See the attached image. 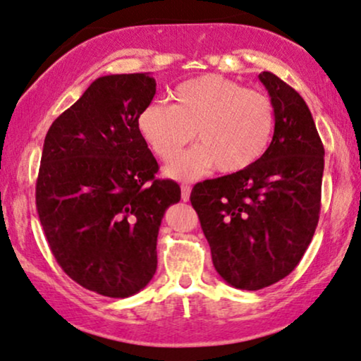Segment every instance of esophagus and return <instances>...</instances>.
<instances>
[{
	"label": "esophagus",
	"instance_id": "34e87169",
	"mask_svg": "<svg viewBox=\"0 0 361 361\" xmlns=\"http://www.w3.org/2000/svg\"><path fill=\"white\" fill-rule=\"evenodd\" d=\"M180 197H182V201L184 202H188L189 201V197H190V185H180Z\"/></svg>",
	"mask_w": 361,
	"mask_h": 361
}]
</instances>
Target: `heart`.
Segmentation results:
<instances>
[{"mask_svg": "<svg viewBox=\"0 0 361 361\" xmlns=\"http://www.w3.org/2000/svg\"><path fill=\"white\" fill-rule=\"evenodd\" d=\"M173 105L149 102L137 117V128L154 154L171 162L192 140L199 145L180 155L167 173L195 179L211 167L224 173L251 167L268 149L274 130L271 99L221 75H202L180 83Z\"/></svg>", "mask_w": 361, "mask_h": 361, "instance_id": "b5f03b06", "label": "heart"}]
</instances>
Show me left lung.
<instances>
[{
	"label": "left lung",
	"mask_w": 361,
	"mask_h": 361,
	"mask_svg": "<svg viewBox=\"0 0 361 361\" xmlns=\"http://www.w3.org/2000/svg\"><path fill=\"white\" fill-rule=\"evenodd\" d=\"M274 135L251 167L194 185L190 204L226 283L256 291L286 278L313 239L322 207L324 149L295 88L259 73Z\"/></svg>",
	"instance_id": "left-lung-1"
}]
</instances>
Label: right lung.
I'll return each mask as SVG.
<instances>
[{"instance_id": "add662e5", "label": "right lung", "mask_w": 361, "mask_h": 361, "mask_svg": "<svg viewBox=\"0 0 361 361\" xmlns=\"http://www.w3.org/2000/svg\"><path fill=\"white\" fill-rule=\"evenodd\" d=\"M155 85L149 73L97 78L44 137L35 194L44 238L61 269L102 296L149 284L160 222L180 201L137 128Z\"/></svg>"}]
</instances>
